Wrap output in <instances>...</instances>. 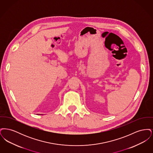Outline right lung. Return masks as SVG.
<instances>
[{
  "label": "right lung",
  "instance_id": "obj_1",
  "mask_svg": "<svg viewBox=\"0 0 153 153\" xmlns=\"http://www.w3.org/2000/svg\"><path fill=\"white\" fill-rule=\"evenodd\" d=\"M40 115H41V114H40Z\"/></svg>",
  "mask_w": 153,
  "mask_h": 153
}]
</instances>
